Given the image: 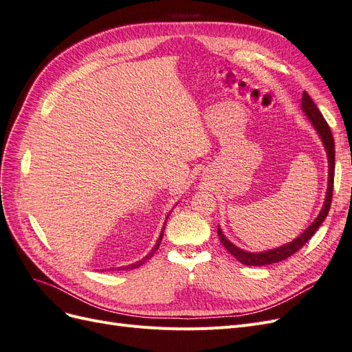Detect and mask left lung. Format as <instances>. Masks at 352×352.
Masks as SVG:
<instances>
[{
    "label": "left lung",
    "instance_id": "8db88e82",
    "mask_svg": "<svg viewBox=\"0 0 352 352\" xmlns=\"http://www.w3.org/2000/svg\"><path fill=\"white\" fill-rule=\"evenodd\" d=\"M301 110L305 114V117L310 120L311 126L314 127V131L317 132L318 138L324 146V151L327 155V164H329V172H327V189H326V197L323 207L318 212L314 221L308 226L300 236H296L294 241L287 242L282 247L267 250V251H261V252H250L241 250L236 247L235 243L230 242L225 233H223L221 228L217 226V233H219V239L233 257H235L239 263L245 265H267L273 263H279L287 257H291L292 254H295L298 250H301L304 245L311 239V236L316 233V230L320 228L324 219L327 217V212L330 208V204H332V194H333V177H335V142H333V136L332 132H330V127L323 119V114L320 110L317 109V105L311 100L310 95L307 92L302 94V100H301Z\"/></svg>",
    "mask_w": 352,
    "mask_h": 352
}]
</instances>
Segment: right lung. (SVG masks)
<instances>
[{
	"mask_svg": "<svg viewBox=\"0 0 352 352\" xmlns=\"http://www.w3.org/2000/svg\"><path fill=\"white\" fill-rule=\"evenodd\" d=\"M168 216H170V212L167 214V217H166V221H164V225H163V229H162V233H160V236H158V239H157V242H155V245H154V248L148 252L145 257L142 258V260H140V261H136V263H133V264H129V265H124V267H119V270H124V269H136V267H140V265H142L146 260H150L153 255H154V252L158 250V247H160V242H162V239H163V235H164V228H166V223H167V219H168Z\"/></svg>",
	"mask_w": 352,
	"mask_h": 352,
	"instance_id": "add662e5",
	"label": "right lung"
}]
</instances>
